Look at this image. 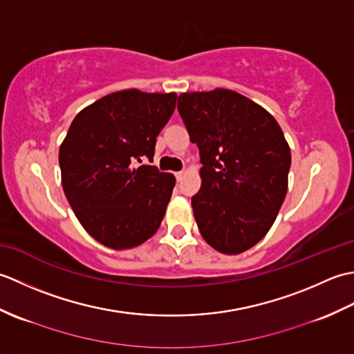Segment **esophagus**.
Here are the masks:
<instances>
[{"mask_svg": "<svg viewBox=\"0 0 354 354\" xmlns=\"http://www.w3.org/2000/svg\"><path fill=\"white\" fill-rule=\"evenodd\" d=\"M175 176H176V181L179 183V181H183V178H184V171H176L175 173Z\"/></svg>", "mask_w": 354, "mask_h": 354, "instance_id": "esophagus-1", "label": "esophagus"}]
</instances>
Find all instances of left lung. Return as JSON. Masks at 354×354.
Here are the masks:
<instances>
[{"label": "left lung", "mask_w": 354, "mask_h": 354, "mask_svg": "<svg viewBox=\"0 0 354 354\" xmlns=\"http://www.w3.org/2000/svg\"><path fill=\"white\" fill-rule=\"evenodd\" d=\"M201 155L193 214L205 242L227 255L257 245L288 193L290 147L269 112L231 89L183 93L178 99Z\"/></svg>", "instance_id": "obj_1"}]
</instances>
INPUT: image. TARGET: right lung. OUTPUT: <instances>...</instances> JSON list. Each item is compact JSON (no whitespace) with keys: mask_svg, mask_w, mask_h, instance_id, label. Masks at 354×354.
<instances>
[{"mask_svg":"<svg viewBox=\"0 0 354 354\" xmlns=\"http://www.w3.org/2000/svg\"><path fill=\"white\" fill-rule=\"evenodd\" d=\"M176 93L123 89L74 117L59 149L62 187L80 225L115 251L145 243L160 228L176 179L142 164L153 160L158 133Z\"/></svg>","mask_w":354,"mask_h":354,"instance_id":"obj_1","label":"right lung"}]
</instances>
